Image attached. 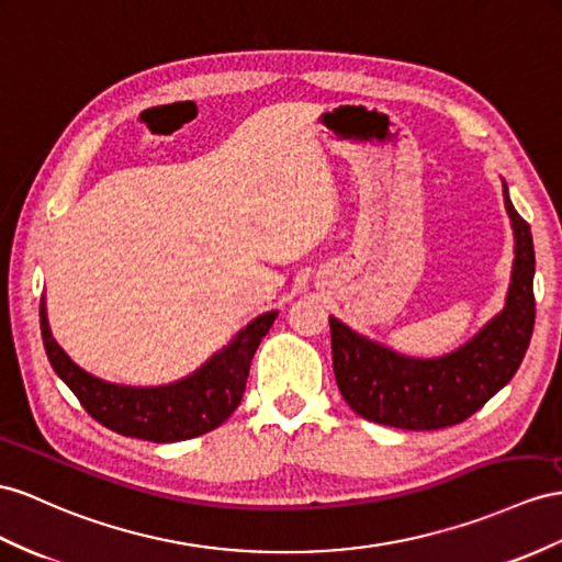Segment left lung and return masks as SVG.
<instances>
[{
	"label": "left lung",
	"instance_id": "1",
	"mask_svg": "<svg viewBox=\"0 0 562 562\" xmlns=\"http://www.w3.org/2000/svg\"><path fill=\"white\" fill-rule=\"evenodd\" d=\"M515 235L506 306L468 344L441 358H408L329 318L339 392L353 413L398 429H441L468 420L510 382L535 329V244L503 182Z\"/></svg>",
	"mask_w": 562,
	"mask_h": 562
}]
</instances>
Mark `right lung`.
Segmentation results:
<instances>
[{
    "mask_svg": "<svg viewBox=\"0 0 562 562\" xmlns=\"http://www.w3.org/2000/svg\"><path fill=\"white\" fill-rule=\"evenodd\" d=\"M276 315L278 311L258 315L190 378L164 386L111 384L78 368L52 337L45 301L40 329L54 372L99 425L123 437L168 443L206 435L235 413L247 390L251 358Z\"/></svg>",
    "mask_w": 562,
    "mask_h": 562,
    "instance_id": "obj_1",
    "label": "right lung"
}]
</instances>
